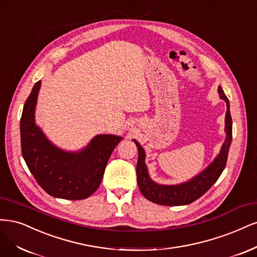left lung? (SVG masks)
I'll use <instances>...</instances> for the list:
<instances>
[{"mask_svg": "<svg viewBox=\"0 0 257 257\" xmlns=\"http://www.w3.org/2000/svg\"><path fill=\"white\" fill-rule=\"evenodd\" d=\"M218 93L222 100L226 103V114H225V134L226 138L224 143L222 144L219 155L213 159V161L198 173L196 176L192 177L185 183L177 185H161L154 181L145 163V151L140 145L138 141L134 140L137 144L139 151V158L137 164V176H138V186L140 191L148 201L155 204L164 205V206H180L188 205L196 201L198 197L205 194L210 187L216 183L220 175L222 174L226 165V160L228 156V151L231 143V129H233V121H231L230 111H229V101L225 96L221 86L218 87Z\"/></svg>", "mask_w": 257, "mask_h": 257, "instance_id": "left-lung-1", "label": "left lung"}]
</instances>
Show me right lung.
I'll list each match as a JSON object with an SVG mask.
<instances>
[{"label": "right lung", "instance_id": "add662e5", "mask_svg": "<svg viewBox=\"0 0 257 257\" xmlns=\"http://www.w3.org/2000/svg\"><path fill=\"white\" fill-rule=\"evenodd\" d=\"M40 85L41 81H38L33 86L23 106L20 120L23 159L49 195L64 200H84L100 186L107 160L123 138L98 135L76 152L57 147L35 122Z\"/></svg>", "mask_w": 257, "mask_h": 257}]
</instances>
